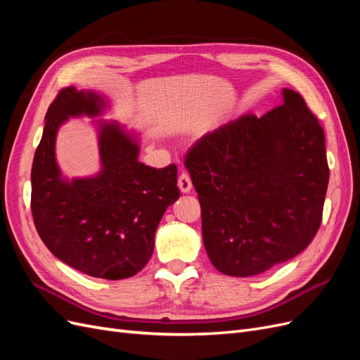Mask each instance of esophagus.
I'll list each match as a JSON object with an SVG mask.
<instances>
[{"instance_id":"1","label":"esophagus","mask_w":360,"mask_h":360,"mask_svg":"<svg viewBox=\"0 0 360 360\" xmlns=\"http://www.w3.org/2000/svg\"><path fill=\"white\" fill-rule=\"evenodd\" d=\"M179 188L183 193H188L192 189V180L188 172H181L179 177Z\"/></svg>"}]
</instances>
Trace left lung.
<instances>
[{
    "mask_svg": "<svg viewBox=\"0 0 360 360\" xmlns=\"http://www.w3.org/2000/svg\"><path fill=\"white\" fill-rule=\"evenodd\" d=\"M246 114L195 143L184 159L201 204L212 264L254 276L300 254L317 234L329 183L323 127L303 97Z\"/></svg>",
    "mask_w": 360,
    "mask_h": 360,
    "instance_id": "left-lung-1",
    "label": "left lung"
}]
</instances>
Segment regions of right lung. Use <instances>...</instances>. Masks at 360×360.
<instances>
[{
	"mask_svg": "<svg viewBox=\"0 0 360 360\" xmlns=\"http://www.w3.org/2000/svg\"><path fill=\"white\" fill-rule=\"evenodd\" d=\"M103 97L75 86L60 90L46 112L31 168V213L51 252L82 274L126 279L153 255L155 233L174 204L177 167L151 168L138 160L139 147L118 123H99L102 171L96 177H61L56 160L58 127L69 117H97Z\"/></svg>",
	"mask_w": 360,
	"mask_h": 360,
	"instance_id": "right-lung-1",
	"label": "right lung"
}]
</instances>
